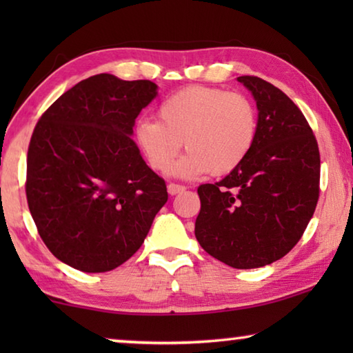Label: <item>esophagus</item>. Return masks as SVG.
<instances>
[{
  "instance_id": "obj_1",
  "label": "esophagus",
  "mask_w": 353,
  "mask_h": 353,
  "mask_svg": "<svg viewBox=\"0 0 353 353\" xmlns=\"http://www.w3.org/2000/svg\"><path fill=\"white\" fill-rule=\"evenodd\" d=\"M183 190H185L183 185H179V183H170V185H168V193H170L171 196L182 193Z\"/></svg>"
}]
</instances>
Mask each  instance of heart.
I'll use <instances>...</instances> for the list:
<instances>
[{"label": "heart", "mask_w": 353, "mask_h": 353, "mask_svg": "<svg viewBox=\"0 0 353 353\" xmlns=\"http://www.w3.org/2000/svg\"><path fill=\"white\" fill-rule=\"evenodd\" d=\"M157 119L135 126L137 145L155 171L171 168L182 145L188 149L176 174L198 177L236 170L255 145L259 113L252 99L223 88L190 85L160 103Z\"/></svg>", "instance_id": "b5f03b06"}]
</instances>
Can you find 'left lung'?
Returning <instances> with one entry per match:
<instances>
[{"label":"left lung","mask_w":353,"mask_h":353,"mask_svg":"<svg viewBox=\"0 0 353 353\" xmlns=\"http://www.w3.org/2000/svg\"><path fill=\"white\" fill-rule=\"evenodd\" d=\"M256 101L259 134L248 159L216 183L198 188L194 235L236 270L280 260L301 240L319 199L321 157L301 109L272 83L240 76Z\"/></svg>","instance_id":"8db88e82"}]
</instances>
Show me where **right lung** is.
<instances>
[{
  "label": "right lung",
  "mask_w": 353,
  "mask_h": 353,
  "mask_svg": "<svg viewBox=\"0 0 353 353\" xmlns=\"http://www.w3.org/2000/svg\"><path fill=\"white\" fill-rule=\"evenodd\" d=\"M157 97L154 82L101 73L56 99L29 141L26 198L51 254L83 272H107L129 260L168 201L149 168L134 124Z\"/></svg>",
  "instance_id": "add662e5"
}]
</instances>
